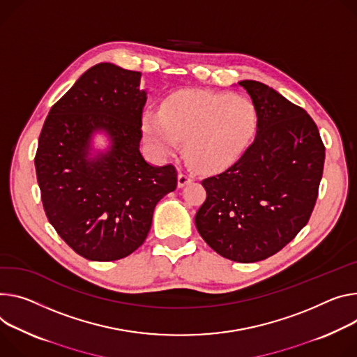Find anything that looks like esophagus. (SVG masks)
<instances>
[{
	"instance_id": "obj_1",
	"label": "esophagus",
	"mask_w": 357,
	"mask_h": 357,
	"mask_svg": "<svg viewBox=\"0 0 357 357\" xmlns=\"http://www.w3.org/2000/svg\"><path fill=\"white\" fill-rule=\"evenodd\" d=\"M192 181H193V176L189 175V174H186V172H179L178 174V186L179 188H183L185 185L190 183Z\"/></svg>"
}]
</instances>
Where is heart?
<instances>
[{
    "label": "heart",
    "instance_id": "heart-1",
    "mask_svg": "<svg viewBox=\"0 0 357 357\" xmlns=\"http://www.w3.org/2000/svg\"><path fill=\"white\" fill-rule=\"evenodd\" d=\"M257 126L253 104L242 95L183 89L172 93L159 112L144 116L145 135L160 155L185 153L202 171L232 165L250 145Z\"/></svg>",
    "mask_w": 357,
    "mask_h": 357
}]
</instances>
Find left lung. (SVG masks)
Returning a JSON list of instances; mask_svg holds the SVG:
<instances>
[{"label":"left lung","instance_id":"1","mask_svg":"<svg viewBox=\"0 0 357 357\" xmlns=\"http://www.w3.org/2000/svg\"><path fill=\"white\" fill-rule=\"evenodd\" d=\"M238 85L256 109V137L236 164L202 181L206 201L195 225L216 253L252 264L279 252L307 223L325 146L303 108L262 82Z\"/></svg>","mask_w":357,"mask_h":357}]
</instances>
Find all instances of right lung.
Here are the masks:
<instances>
[{
    "mask_svg": "<svg viewBox=\"0 0 357 357\" xmlns=\"http://www.w3.org/2000/svg\"><path fill=\"white\" fill-rule=\"evenodd\" d=\"M141 73L96 63L51 108L38 139L37 181L56 234L89 261L109 262L148 236L156 204L176 189L172 165L139 151L146 91ZM107 138L95 150L93 138Z\"/></svg>",
    "mask_w": 357,
    "mask_h": 357,
    "instance_id": "1",
    "label": "right lung"
}]
</instances>
